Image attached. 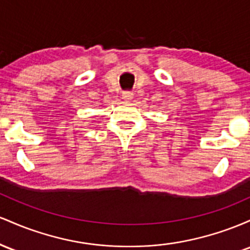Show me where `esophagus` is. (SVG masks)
<instances>
[{
  "instance_id": "34e87169",
  "label": "esophagus",
  "mask_w": 250,
  "mask_h": 250,
  "mask_svg": "<svg viewBox=\"0 0 250 250\" xmlns=\"http://www.w3.org/2000/svg\"><path fill=\"white\" fill-rule=\"evenodd\" d=\"M122 97H123V99H125V100H131L133 98V93L132 92H128V91L123 92Z\"/></svg>"
}]
</instances>
